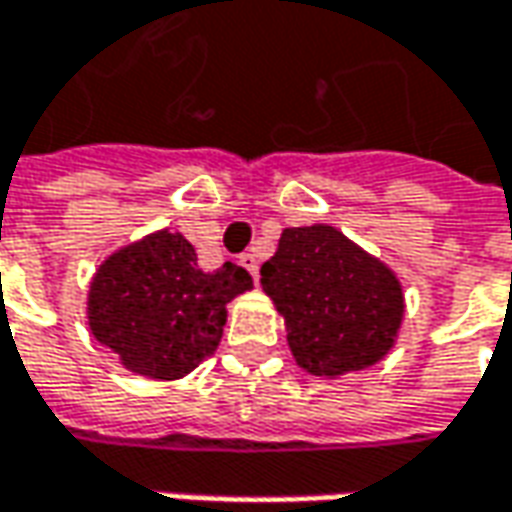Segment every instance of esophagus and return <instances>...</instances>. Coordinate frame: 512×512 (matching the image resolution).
Returning a JSON list of instances; mask_svg holds the SVG:
<instances>
[{"mask_svg":"<svg viewBox=\"0 0 512 512\" xmlns=\"http://www.w3.org/2000/svg\"><path fill=\"white\" fill-rule=\"evenodd\" d=\"M239 265L245 267L253 279H259V259H256L253 253H242V256H239Z\"/></svg>","mask_w":512,"mask_h":512,"instance_id":"34e87169","label":"esophagus"}]
</instances>
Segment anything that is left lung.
Here are the masks:
<instances>
[{"instance_id": "8db88e82", "label": "left lung", "mask_w": 512, "mask_h": 512, "mask_svg": "<svg viewBox=\"0 0 512 512\" xmlns=\"http://www.w3.org/2000/svg\"><path fill=\"white\" fill-rule=\"evenodd\" d=\"M296 364L325 379L382 362L399 339V276L333 225L285 227L262 265Z\"/></svg>"}]
</instances>
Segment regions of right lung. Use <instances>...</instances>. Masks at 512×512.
<instances>
[{"mask_svg":"<svg viewBox=\"0 0 512 512\" xmlns=\"http://www.w3.org/2000/svg\"><path fill=\"white\" fill-rule=\"evenodd\" d=\"M250 287V273L233 262L205 273L193 245L165 227L119 247L96 267L88 327L125 370L173 382L213 356L227 302Z\"/></svg>","mask_w":512,"mask_h":512,"instance_id":"1","label":"right lung"}]
</instances>
